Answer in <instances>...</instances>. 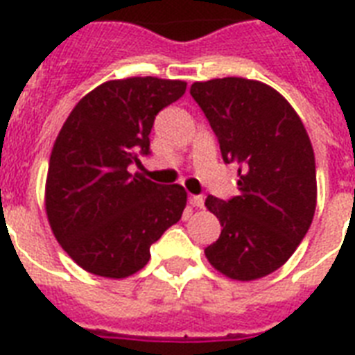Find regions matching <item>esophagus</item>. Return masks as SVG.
<instances>
[{"label":"esophagus","mask_w":355,"mask_h":355,"mask_svg":"<svg viewBox=\"0 0 355 355\" xmlns=\"http://www.w3.org/2000/svg\"><path fill=\"white\" fill-rule=\"evenodd\" d=\"M189 202H191V206H195V208H202V206H205V197H202V195H191V197H189Z\"/></svg>","instance_id":"1"}]
</instances>
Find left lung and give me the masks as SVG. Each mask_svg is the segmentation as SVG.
Wrapping results in <instances>:
<instances>
[{
    "label": "left lung",
    "mask_w": 355,
    "mask_h": 355,
    "mask_svg": "<svg viewBox=\"0 0 355 355\" xmlns=\"http://www.w3.org/2000/svg\"><path fill=\"white\" fill-rule=\"evenodd\" d=\"M189 94L239 177L236 197L206 199L223 227L205 248L206 258L234 280L270 275L291 258L313 221L317 171L308 132L291 105L259 80L211 79L193 83Z\"/></svg>",
    "instance_id": "obj_1"
}]
</instances>
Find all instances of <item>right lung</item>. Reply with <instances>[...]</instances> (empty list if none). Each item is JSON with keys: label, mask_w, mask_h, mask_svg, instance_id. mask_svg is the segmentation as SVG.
I'll return each instance as SVG.
<instances>
[{"label": "right lung", "mask_w": 355, "mask_h": 355, "mask_svg": "<svg viewBox=\"0 0 355 355\" xmlns=\"http://www.w3.org/2000/svg\"><path fill=\"white\" fill-rule=\"evenodd\" d=\"M184 80H108L80 99L53 145L46 211L57 241L92 275L125 278L182 217V186L150 182L130 166L150 153L156 114L184 96Z\"/></svg>", "instance_id": "1"}]
</instances>
